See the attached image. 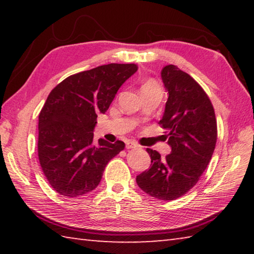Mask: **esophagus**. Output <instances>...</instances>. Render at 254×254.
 <instances>
[{
  "instance_id": "obj_1",
  "label": "esophagus",
  "mask_w": 254,
  "mask_h": 254,
  "mask_svg": "<svg viewBox=\"0 0 254 254\" xmlns=\"http://www.w3.org/2000/svg\"><path fill=\"white\" fill-rule=\"evenodd\" d=\"M126 147H127V149H135V148L139 147V144H137L135 141L127 140L126 142Z\"/></svg>"
}]
</instances>
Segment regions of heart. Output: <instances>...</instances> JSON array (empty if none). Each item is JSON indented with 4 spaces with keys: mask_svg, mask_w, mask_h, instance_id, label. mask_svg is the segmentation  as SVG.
Here are the masks:
<instances>
[{
    "mask_svg": "<svg viewBox=\"0 0 254 254\" xmlns=\"http://www.w3.org/2000/svg\"><path fill=\"white\" fill-rule=\"evenodd\" d=\"M151 85H156V83H153L152 80H149V81H147V83L143 85V87H144V86H151Z\"/></svg>",
    "mask_w": 254,
    "mask_h": 254,
    "instance_id": "obj_1",
    "label": "heart"
}]
</instances>
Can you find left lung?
I'll use <instances>...</instances> for the list:
<instances>
[{"label": "left lung", "instance_id": "obj_1", "mask_svg": "<svg viewBox=\"0 0 254 254\" xmlns=\"http://www.w3.org/2000/svg\"><path fill=\"white\" fill-rule=\"evenodd\" d=\"M161 79L168 100L159 124L168 132L171 152L162 159L148 148L151 165L136 176V184L145 194L169 201L186 194L207 168L217 127L212 103L196 80L174 65L162 68Z\"/></svg>", "mask_w": 254, "mask_h": 254}]
</instances>
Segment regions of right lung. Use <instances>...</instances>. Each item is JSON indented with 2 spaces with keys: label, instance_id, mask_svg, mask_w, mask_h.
Returning a JSON list of instances; mask_svg holds the SVG:
<instances>
[{
  "label": "right lung",
  "instance_id": "1",
  "mask_svg": "<svg viewBox=\"0 0 254 254\" xmlns=\"http://www.w3.org/2000/svg\"><path fill=\"white\" fill-rule=\"evenodd\" d=\"M134 64H109L67 77L50 92L39 114L38 156L42 171L58 194L78 197L95 189L112 158L126 144L98 139L94 128Z\"/></svg>",
  "mask_w": 254,
  "mask_h": 254
}]
</instances>
